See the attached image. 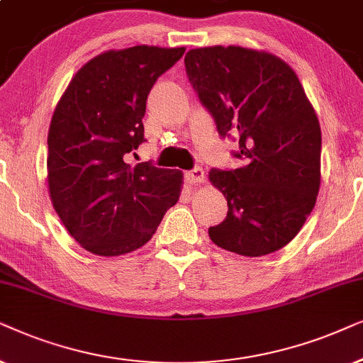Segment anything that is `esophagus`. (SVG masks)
<instances>
[{
    "label": "esophagus",
    "mask_w": 363,
    "mask_h": 363,
    "mask_svg": "<svg viewBox=\"0 0 363 363\" xmlns=\"http://www.w3.org/2000/svg\"><path fill=\"white\" fill-rule=\"evenodd\" d=\"M186 181L189 182V184H201V182L206 181V174H204V169L202 167H194L192 171L186 172Z\"/></svg>",
    "instance_id": "34e87169"
}]
</instances>
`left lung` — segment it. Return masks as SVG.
Returning <instances> with one entry per match:
<instances>
[{
  "label": "left lung",
  "mask_w": 363,
  "mask_h": 363,
  "mask_svg": "<svg viewBox=\"0 0 363 363\" xmlns=\"http://www.w3.org/2000/svg\"><path fill=\"white\" fill-rule=\"evenodd\" d=\"M189 83L220 138L239 143L238 169H212L227 217L209 238L230 252L259 257L298 234L320 187L322 134L292 67L269 52L240 46L191 50Z\"/></svg>",
  "instance_id": "left-lung-1"
}]
</instances>
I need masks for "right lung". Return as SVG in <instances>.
<instances>
[{
	"label": "right lung",
	"mask_w": 363,
	"mask_h": 363,
	"mask_svg": "<svg viewBox=\"0 0 363 363\" xmlns=\"http://www.w3.org/2000/svg\"><path fill=\"white\" fill-rule=\"evenodd\" d=\"M184 48L108 51L81 67L48 133L51 202L86 250L121 255L143 247L179 199L181 171L125 162L144 139L146 101Z\"/></svg>",
	"instance_id": "obj_1"
}]
</instances>
